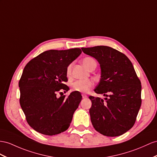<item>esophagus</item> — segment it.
I'll return each mask as SVG.
<instances>
[{
	"mask_svg": "<svg viewBox=\"0 0 157 157\" xmlns=\"http://www.w3.org/2000/svg\"><path fill=\"white\" fill-rule=\"evenodd\" d=\"M82 98H86L87 96V95H86V94H82Z\"/></svg>",
	"mask_w": 157,
	"mask_h": 157,
	"instance_id": "34e87169",
	"label": "esophagus"
}]
</instances>
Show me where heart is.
I'll return each instance as SVG.
<instances>
[{"mask_svg":"<svg viewBox=\"0 0 157 157\" xmlns=\"http://www.w3.org/2000/svg\"><path fill=\"white\" fill-rule=\"evenodd\" d=\"M83 66H85L87 70H90L94 66H97L95 59L92 57H86L82 60ZM71 71V64H70L66 69V74L67 76H70ZM94 86V82L90 79H80L77 80L71 83V90L78 92H83L86 93L89 91Z\"/></svg>","mask_w":157,"mask_h":157,"instance_id":"obj_1","label":"heart"}]
</instances>
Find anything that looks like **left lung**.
<instances>
[{"label":"left lung","mask_w":157,"mask_h":157,"mask_svg":"<svg viewBox=\"0 0 157 157\" xmlns=\"http://www.w3.org/2000/svg\"><path fill=\"white\" fill-rule=\"evenodd\" d=\"M82 50L99 63L101 79L94 91L106 97H89L92 124L105 136L121 135L134 125L141 105L140 79L130 59L114 48L98 46Z\"/></svg>","instance_id":"8db88e82"}]
</instances>
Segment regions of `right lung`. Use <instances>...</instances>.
I'll return each instance as SVG.
<instances>
[{"label":"right lung","instance_id":"right-lung-1","mask_svg":"<svg viewBox=\"0 0 157 157\" xmlns=\"http://www.w3.org/2000/svg\"><path fill=\"white\" fill-rule=\"evenodd\" d=\"M81 53L79 48L48 50L25 67L18 83L20 104L27 123L36 131L52 136L70 127L82 97L73 91L66 98L62 91L69 90L64 83L67 67Z\"/></svg>","mask_w":157,"mask_h":157}]
</instances>
